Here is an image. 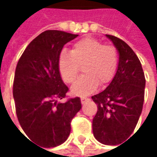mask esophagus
Instances as JSON below:
<instances>
[{
    "label": "esophagus",
    "instance_id": "esophagus-1",
    "mask_svg": "<svg viewBox=\"0 0 157 157\" xmlns=\"http://www.w3.org/2000/svg\"><path fill=\"white\" fill-rule=\"evenodd\" d=\"M87 101H89V98H87V97H81V103L82 104H84Z\"/></svg>",
    "mask_w": 157,
    "mask_h": 157
}]
</instances>
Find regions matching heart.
<instances>
[{
  "label": "heart",
  "instance_id": "1",
  "mask_svg": "<svg viewBox=\"0 0 157 157\" xmlns=\"http://www.w3.org/2000/svg\"><path fill=\"white\" fill-rule=\"evenodd\" d=\"M82 65L84 75L71 88L73 94L80 96L94 92L99 83L104 85L112 81L118 67L117 50L94 38H85L76 42L70 52L63 51L59 55V72L67 83L75 81Z\"/></svg>",
  "mask_w": 157,
  "mask_h": 157
}]
</instances>
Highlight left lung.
Here are the masks:
<instances>
[{
  "mask_svg": "<svg viewBox=\"0 0 157 157\" xmlns=\"http://www.w3.org/2000/svg\"><path fill=\"white\" fill-rule=\"evenodd\" d=\"M119 52L116 74L105 90L92 96L97 105L93 119L95 139L115 145L134 132L143 109L145 78L141 63L131 47L121 39L106 34Z\"/></svg>",
  "mask_w": 157,
  "mask_h": 157,
  "instance_id": "8db88e82",
  "label": "left lung"
}]
</instances>
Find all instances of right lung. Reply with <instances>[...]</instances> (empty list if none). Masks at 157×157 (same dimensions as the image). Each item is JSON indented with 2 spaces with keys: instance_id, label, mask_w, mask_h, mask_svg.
Wrapping results in <instances>:
<instances>
[{
  "instance_id": "add662e5",
  "label": "right lung",
  "mask_w": 157,
  "mask_h": 157,
  "mask_svg": "<svg viewBox=\"0 0 157 157\" xmlns=\"http://www.w3.org/2000/svg\"><path fill=\"white\" fill-rule=\"evenodd\" d=\"M77 36L45 31L29 44L16 66L13 93L18 121L32 141L46 148L66 141L72 119L82 108L79 97L57 102L68 92L59 72V55Z\"/></svg>"
}]
</instances>
